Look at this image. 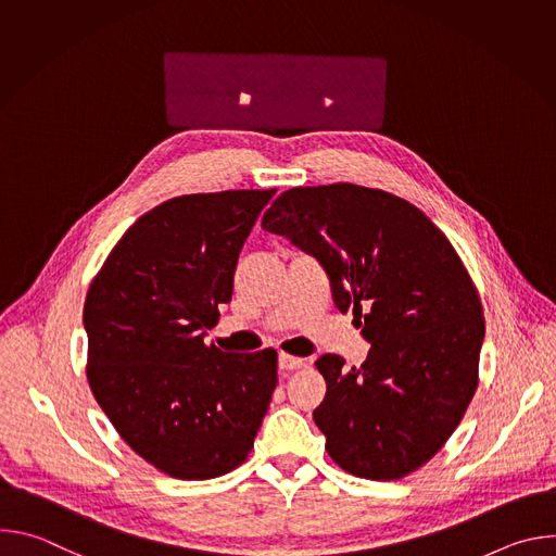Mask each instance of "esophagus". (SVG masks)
<instances>
[{
  "label": "esophagus",
  "mask_w": 556,
  "mask_h": 556,
  "mask_svg": "<svg viewBox=\"0 0 556 556\" xmlns=\"http://www.w3.org/2000/svg\"><path fill=\"white\" fill-rule=\"evenodd\" d=\"M303 358H299V356H290V354H279V367L283 369V371H294V369H299V367H303Z\"/></svg>",
  "instance_id": "esophagus-1"
}]
</instances>
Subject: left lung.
<instances>
[{"label":"left lung","mask_w":556,"mask_h":556,"mask_svg":"<svg viewBox=\"0 0 556 556\" xmlns=\"http://www.w3.org/2000/svg\"><path fill=\"white\" fill-rule=\"evenodd\" d=\"M262 228L324 266L334 305L371 343L361 367L337 354L314 363L328 382L314 409L326 451L356 478H405L478 389L484 312L459 255L407 200L348 182L283 191Z\"/></svg>","instance_id":"obj_1"}]
</instances>
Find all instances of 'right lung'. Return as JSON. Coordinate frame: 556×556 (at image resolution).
<instances>
[{"label": "right lung", "mask_w": 556, "mask_h": 556, "mask_svg": "<svg viewBox=\"0 0 556 556\" xmlns=\"http://www.w3.org/2000/svg\"><path fill=\"white\" fill-rule=\"evenodd\" d=\"M268 191L180 195L138 217L92 279L88 382L121 438L178 480L240 466L277 387V352L204 345Z\"/></svg>", "instance_id": "1"}]
</instances>
